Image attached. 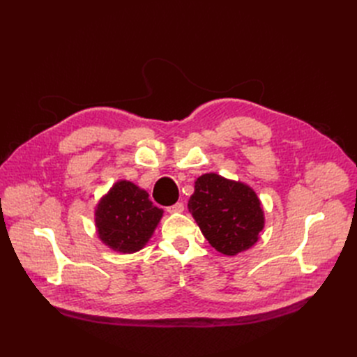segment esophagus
<instances>
[{"mask_svg":"<svg viewBox=\"0 0 357 357\" xmlns=\"http://www.w3.org/2000/svg\"><path fill=\"white\" fill-rule=\"evenodd\" d=\"M183 211H184V205H183L181 202H177L176 205L167 208V212H168V213H181Z\"/></svg>","mask_w":357,"mask_h":357,"instance_id":"1","label":"esophagus"}]
</instances>
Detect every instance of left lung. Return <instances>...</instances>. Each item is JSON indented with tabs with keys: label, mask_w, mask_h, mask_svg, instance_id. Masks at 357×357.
Segmentation results:
<instances>
[{
	"label": "left lung",
	"mask_w": 357,
	"mask_h": 357,
	"mask_svg": "<svg viewBox=\"0 0 357 357\" xmlns=\"http://www.w3.org/2000/svg\"><path fill=\"white\" fill-rule=\"evenodd\" d=\"M188 206L209 244L225 256L250 250L266 222L257 193L243 181L216 173L196 178Z\"/></svg>",
	"instance_id": "8db88e82"
}]
</instances>
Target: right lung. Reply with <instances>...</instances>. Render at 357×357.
I'll return each mask as SVG.
<instances>
[{
    "mask_svg": "<svg viewBox=\"0 0 357 357\" xmlns=\"http://www.w3.org/2000/svg\"><path fill=\"white\" fill-rule=\"evenodd\" d=\"M148 196L135 183L117 180L96 205L94 222L100 241L122 254L142 250L164 213Z\"/></svg>",
    "mask_w": 357,
    "mask_h": 357,
    "instance_id": "1",
    "label": "right lung"
}]
</instances>
